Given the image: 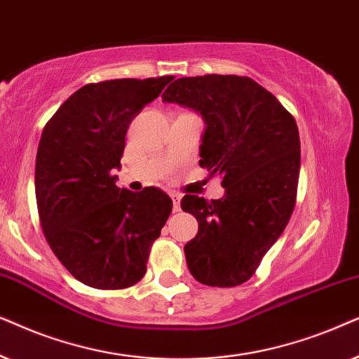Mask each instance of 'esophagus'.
I'll use <instances>...</instances> for the list:
<instances>
[{
    "label": "esophagus",
    "mask_w": 359,
    "mask_h": 359,
    "mask_svg": "<svg viewBox=\"0 0 359 359\" xmlns=\"http://www.w3.org/2000/svg\"><path fill=\"white\" fill-rule=\"evenodd\" d=\"M172 202H174V207H172V210H174V213L180 212V195L179 194H172Z\"/></svg>",
    "instance_id": "34e87169"
}]
</instances>
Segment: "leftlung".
I'll return each instance as SVG.
<instances>
[{"label":"left lung","mask_w":359,"mask_h":359,"mask_svg":"<svg viewBox=\"0 0 359 359\" xmlns=\"http://www.w3.org/2000/svg\"><path fill=\"white\" fill-rule=\"evenodd\" d=\"M165 103L200 111L207 128L200 165L222 177L224 197L185 195L198 222L185 245L189 271L212 287L251 279L294 212L300 170L297 123L271 92L240 75L184 76L162 93Z\"/></svg>","instance_id":"obj_1"}]
</instances>
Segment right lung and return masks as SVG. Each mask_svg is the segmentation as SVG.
Instances as JSON below:
<instances>
[{
  "label": "right lung",
  "instance_id": "right-lung-1",
  "mask_svg": "<svg viewBox=\"0 0 359 359\" xmlns=\"http://www.w3.org/2000/svg\"><path fill=\"white\" fill-rule=\"evenodd\" d=\"M172 80L88 83L42 130L34 175L42 233L65 269L90 287L116 290L140 283L172 212L161 189H119L111 172L121 165L133 118Z\"/></svg>",
  "mask_w": 359,
  "mask_h": 359
}]
</instances>
